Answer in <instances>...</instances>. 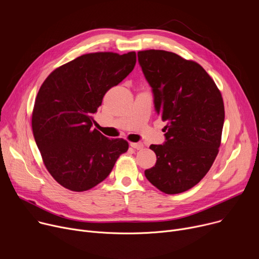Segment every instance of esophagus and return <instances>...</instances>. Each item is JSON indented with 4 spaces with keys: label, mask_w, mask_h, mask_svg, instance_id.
I'll return each instance as SVG.
<instances>
[{
    "label": "esophagus",
    "mask_w": 259,
    "mask_h": 259,
    "mask_svg": "<svg viewBox=\"0 0 259 259\" xmlns=\"http://www.w3.org/2000/svg\"><path fill=\"white\" fill-rule=\"evenodd\" d=\"M130 145H131V147H133L134 150H137V151L141 150L143 147V144L141 142H131Z\"/></svg>",
    "instance_id": "obj_1"
}]
</instances>
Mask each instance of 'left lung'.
I'll return each mask as SVG.
<instances>
[{
  "instance_id": "obj_1",
  "label": "left lung",
  "mask_w": 259,
  "mask_h": 259,
  "mask_svg": "<svg viewBox=\"0 0 259 259\" xmlns=\"http://www.w3.org/2000/svg\"><path fill=\"white\" fill-rule=\"evenodd\" d=\"M137 55L156 112L167 121L166 141L150 146L157 163L144 171L145 177L165 194L183 193L200 182L218 154L225 122L223 97L195 61L164 50Z\"/></svg>"
}]
</instances>
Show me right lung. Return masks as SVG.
Here are the masks:
<instances>
[{
  "label": "right lung",
  "mask_w": 259,
  "mask_h": 259,
  "mask_svg": "<svg viewBox=\"0 0 259 259\" xmlns=\"http://www.w3.org/2000/svg\"><path fill=\"white\" fill-rule=\"evenodd\" d=\"M135 63V52L85 54L53 70L42 84L32 110V133L47 170L63 188H94L127 152L126 140L108 139L92 129L93 115L104 94Z\"/></svg>",
  "instance_id": "obj_1"
}]
</instances>
